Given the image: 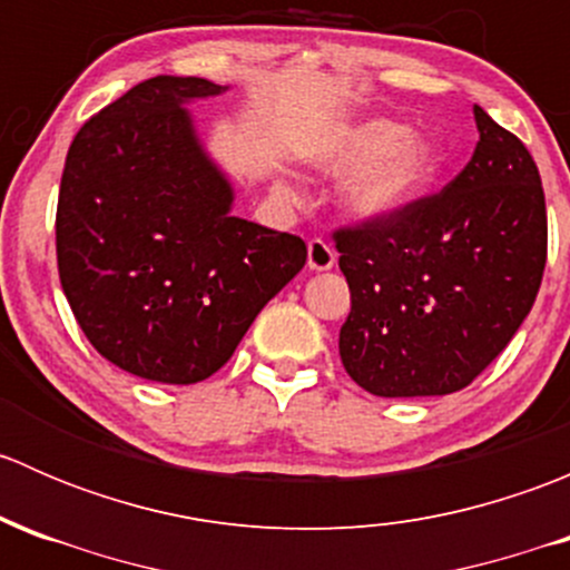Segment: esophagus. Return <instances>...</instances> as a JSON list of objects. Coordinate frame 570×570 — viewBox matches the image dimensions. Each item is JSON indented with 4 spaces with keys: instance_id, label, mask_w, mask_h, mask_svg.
Returning <instances> with one entry per match:
<instances>
[{
    "instance_id": "34e87169",
    "label": "esophagus",
    "mask_w": 570,
    "mask_h": 570,
    "mask_svg": "<svg viewBox=\"0 0 570 570\" xmlns=\"http://www.w3.org/2000/svg\"><path fill=\"white\" fill-rule=\"evenodd\" d=\"M333 264H336V250H333L325 239L314 237L312 243H308V269L322 273V269H331Z\"/></svg>"
}]
</instances>
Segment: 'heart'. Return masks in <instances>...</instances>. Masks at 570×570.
<instances>
[{"label":"heart","mask_w":570,"mask_h":570,"mask_svg":"<svg viewBox=\"0 0 570 570\" xmlns=\"http://www.w3.org/2000/svg\"><path fill=\"white\" fill-rule=\"evenodd\" d=\"M320 168L347 176L342 209L364 223L386 220L416 204L444 168V151L428 135H411L405 124L372 118L350 126L320 154ZM284 195L292 189L278 184Z\"/></svg>","instance_id":"heart-1"}]
</instances>
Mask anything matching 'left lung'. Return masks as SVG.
Wrapping results in <instances>:
<instances>
[{
    "label": "left lung",
    "mask_w": 570,
    "mask_h": 570,
    "mask_svg": "<svg viewBox=\"0 0 570 570\" xmlns=\"http://www.w3.org/2000/svg\"><path fill=\"white\" fill-rule=\"evenodd\" d=\"M474 154L439 195L333 234L350 286L338 355L375 396L461 392L508 347L538 297V165L485 109L474 107Z\"/></svg>",
    "instance_id": "8db88e82"
}]
</instances>
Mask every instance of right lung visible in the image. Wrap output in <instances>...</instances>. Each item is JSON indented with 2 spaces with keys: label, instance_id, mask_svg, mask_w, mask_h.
<instances>
[{
  "label": "right lung",
  "instance_id": "add662e5",
  "mask_svg": "<svg viewBox=\"0 0 570 570\" xmlns=\"http://www.w3.org/2000/svg\"><path fill=\"white\" fill-rule=\"evenodd\" d=\"M200 77H154L73 137L57 198V269L109 364L154 383L215 375L256 314L306 264V243L232 215L187 105Z\"/></svg>",
  "mask_w": 570,
  "mask_h": 570
}]
</instances>
